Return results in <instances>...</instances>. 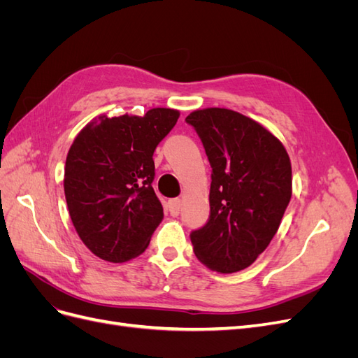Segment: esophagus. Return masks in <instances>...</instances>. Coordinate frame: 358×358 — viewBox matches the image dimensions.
<instances>
[{"label":"esophagus","mask_w":358,"mask_h":358,"mask_svg":"<svg viewBox=\"0 0 358 358\" xmlns=\"http://www.w3.org/2000/svg\"><path fill=\"white\" fill-rule=\"evenodd\" d=\"M180 208H182V203L179 199H173V200H169L167 203V209L170 212L171 216H179L180 213Z\"/></svg>","instance_id":"obj_1"}]
</instances>
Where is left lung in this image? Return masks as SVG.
<instances>
[{
  "mask_svg": "<svg viewBox=\"0 0 358 358\" xmlns=\"http://www.w3.org/2000/svg\"><path fill=\"white\" fill-rule=\"evenodd\" d=\"M185 122L212 167L210 215L189 234L194 252L216 272H239L268 246L282 221L291 199L289 157L272 133L234 110L210 107Z\"/></svg>",
  "mask_w": 358,
  "mask_h": 358,
  "instance_id": "1",
  "label": "left lung"
}]
</instances>
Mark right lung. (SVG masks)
I'll list each match as a JSON object with an SVG mask.
<instances>
[{"mask_svg":"<svg viewBox=\"0 0 358 358\" xmlns=\"http://www.w3.org/2000/svg\"><path fill=\"white\" fill-rule=\"evenodd\" d=\"M179 112L101 116L74 138L64 173L70 218L82 242L106 262L142 254L164 218L152 188L154 152L176 125Z\"/></svg>","mask_w":358,"mask_h":358,"instance_id":"right-lung-1","label":"right lung"}]
</instances>
